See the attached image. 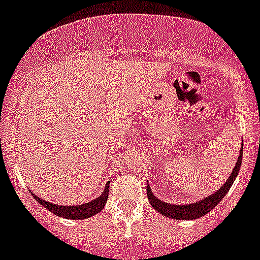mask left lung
Returning a JSON list of instances; mask_svg holds the SVG:
<instances>
[{
    "instance_id": "obj_1",
    "label": "left lung",
    "mask_w": 260,
    "mask_h": 260,
    "mask_svg": "<svg viewBox=\"0 0 260 260\" xmlns=\"http://www.w3.org/2000/svg\"><path fill=\"white\" fill-rule=\"evenodd\" d=\"M241 161H242V148H241L240 151V157H238L237 162H236V167H234L233 172L231 173V176H229V178L226 180V182H225L217 191L213 192L212 195H210L207 198L202 199L201 202L186 204V206H177V204L165 203V202L156 198L155 195L152 194V191H151L150 186L147 185V197H148V202H150L151 206H152L157 212L167 216V217H171V219L192 220L202 217V216H204L206 213L210 212L211 210H213V208L220 203V201L226 195V192L229 191L232 183L234 182L236 177L238 176V172H240L241 168Z\"/></svg>"
}]
</instances>
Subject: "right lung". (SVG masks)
I'll return each instance as SVG.
<instances>
[{
	"mask_svg": "<svg viewBox=\"0 0 260 260\" xmlns=\"http://www.w3.org/2000/svg\"><path fill=\"white\" fill-rule=\"evenodd\" d=\"M109 183H107L105 186L104 191L103 194L96 198L95 201H91L88 203L80 204V206H59V204H53L49 203V202H45L43 199H40L39 197H36L35 194L34 195V198L41 204V206H44L47 210H49L50 212H53L54 215L61 216V217H66V219H71V220H82L86 219V217H89V216L96 215L98 212L104 208L105 203L108 201V194H109Z\"/></svg>",
	"mask_w": 260,
	"mask_h": 260,
	"instance_id": "1",
	"label": "right lung"
}]
</instances>
